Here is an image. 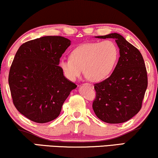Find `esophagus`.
Wrapping results in <instances>:
<instances>
[{
    "label": "esophagus",
    "mask_w": 158,
    "mask_h": 158,
    "mask_svg": "<svg viewBox=\"0 0 158 158\" xmlns=\"http://www.w3.org/2000/svg\"><path fill=\"white\" fill-rule=\"evenodd\" d=\"M85 85L89 86V87H93V85H91V84H85Z\"/></svg>",
    "instance_id": "34e87169"
}]
</instances>
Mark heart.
I'll use <instances>...</instances> for the list:
<instances>
[{"instance_id": "heart-1", "label": "heart", "mask_w": 158, "mask_h": 158, "mask_svg": "<svg viewBox=\"0 0 158 158\" xmlns=\"http://www.w3.org/2000/svg\"><path fill=\"white\" fill-rule=\"evenodd\" d=\"M119 57V49L110 40L101 42H87L78 46L71 57L60 59V69L66 78L75 81L84 71L89 80L100 81L106 79L114 69Z\"/></svg>"}]
</instances>
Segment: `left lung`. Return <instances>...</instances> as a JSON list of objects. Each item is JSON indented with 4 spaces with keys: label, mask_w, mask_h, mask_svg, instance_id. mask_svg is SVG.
<instances>
[{
    "label": "left lung",
    "mask_w": 158,
    "mask_h": 158,
    "mask_svg": "<svg viewBox=\"0 0 158 158\" xmlns=\"http://www.w3.org/2000/svg\"><path fill=\"white\" fill-rule=\"evenodd\" d=\"M95 38L114 39L119 49V57L110 77L94 86L96 91L93 103L94 112L105 123H125L141 108L147 88L144 61L139 49L119 33Z\"/></svg>",
    "instance_id": "obj_1"
}]
</instances>
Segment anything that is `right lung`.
Returning a JSON list of instances; mask_svg holds the SVG:
<instances>
[{
    "mask_svg": "<svg viewBox=\"0 0 158 158\" xmlns=\"http://www.w3.org/2000/svg\"><path fill=\"white\" fill-rule=\"evenodd\" d=\"M71 42L64 37L44 36L18 49L9 85L15 107L31 121L45 123L57 118L70 93L77 88L58 65Z\"/></svg>",
    "mask_w": 158,
    "mask_h": 158,
    "instance_id": "obj_1",
    "label": "right lung"
}]
</instances>
